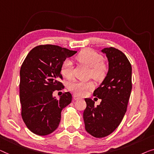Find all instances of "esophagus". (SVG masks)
Returning <instances> with one entry per match:
<instances>
[{
  "label": "esophagus",
  "instance_id": "esophagus-1",
  "mask_svg": "<svg viewBox=\"0 0 154 154\" xmlns=\"http://www.w3.org/2000/svg\"><path fill=\"white\" fill-rule=\"evenodd\" d=\"M73 99H74L75 100H82V97H79V96H78V95H75L74 96H73Z\"/></svg>",
  "mask_w": 154,
  "mask_h": 154
}]
</instances>
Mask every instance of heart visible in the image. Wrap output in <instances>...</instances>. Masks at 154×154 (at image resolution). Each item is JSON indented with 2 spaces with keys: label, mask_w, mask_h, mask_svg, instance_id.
<instances>
[{
  "label": "heart",
  "mask_w": 154,
  "mask_h": 154,
  "mask_svg": "<svg viewBox=\"0 0 154 154\" xmlns=\"http://www.w3.org/2000/svg\"><path fill=\"white\" fill-rule=\"evenodd\" d=\"M76 60L80 63L84 64L90 68L89 76L92 77L95 81L102 82L106 78L109 71L108 66L103 61V57L95 50L84 49L78 54ZM61 73L63 77L71 79L73 77L72 62L70 59H66L61 67ZM94 88V84L92 81L88 82H73L69 85V89L72 93L78 95H84L88 91Z\"/></svg>",
  "instance_id": "b5f03b06"
}]
</instances>
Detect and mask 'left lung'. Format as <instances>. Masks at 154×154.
Instances as JSON below:
<instances>
[{
    "mask_svg": "<svg viewBox=\"0 0 154 154\" xmlns=\"http://www.w3.org/2000/svg\"><path fill=\"white\" fill-rule=\"evenodd\" d=\"M109 61L106 77L93 93L102 100L100 105L86 98V108L83 113L85 128L95 137H104L113 133L127 111L132 89L131 65L126 55L116 48L102 50Z\"/></svg>",
    "mask_w": 154,
    "mask_h": 154,
    "instance_id": "left-lung-1",
    "label": "left lung"
}]
</instances>
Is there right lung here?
Wrapping results in <instances>:
<instances>
[{"mask_svg": "<svg viewBox=\"0 0 154 154\" xmlns=\"http://www.w3.org/2000/svg\"><path fill=\"white\" fill-rule=\"evenodd\" d=\"M77 51L54 45H41L30 50L20 70L21 116L27 127L38 136H46L58 127L61 113L70 104L72 95L63 93L59 100L54 91L64 88L61 67Z\"/></svg>", "mask_w": 154, "mask_h": 154, "instance_id": "right-lung-1", "label": "right lung"}]
</instances>
